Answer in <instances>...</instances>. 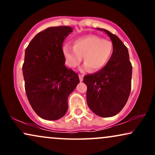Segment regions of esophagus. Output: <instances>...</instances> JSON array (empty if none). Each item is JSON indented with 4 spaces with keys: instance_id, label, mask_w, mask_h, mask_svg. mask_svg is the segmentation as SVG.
<instances>
[{
    "instance_id": "1",
    "label": "esophagus",
    "mask_w": 155,
    "mask_h": 155,
    "mask_svg": "<svg viewBox=\"0 0 155 155\" xmlns=\"http://www.w3.org/2000/svg\"><path fill=\"white\" fill-rule=\"evenodd\" d=\"M79 77L80 81H83V77H84V76L82 75V74H79Z\"/></svg>"
}]
</instances>
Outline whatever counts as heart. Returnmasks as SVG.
Wrapping results in <instances>:
<instances>
[{
	"label": "heart",
	"instance_id": "b5f03b06",
	"mask_svg": "<svg viewBox=\"0 0 155 155\" xmlns=\"http://www.w3.org/2000/svg\"><path fill=\"white\" fill-rule=\"evenodd\" d=\"M114 51L111 41L103 39L96 35H87L76 40L74 48L66 45L63 53L68 65L76 68L84 58L83 71H91L101 70L108 63Z\"/></svg>",
	"mask_w": 155,
	"mask_h": 155
}]
</instances>
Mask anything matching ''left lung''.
<instances>
[{
  "label": "left lung",
  "instance_id": "8db88e82",
  "mask_svg": "<svg viewBox=\"0 0 155 155\" xmlns=\"http://www.w3.org/2000/svg\"><path fill=\"white\" fill-rule=\"evenodd\" d=\"M104 31L111 38L114 51L108 63L99 71L84 77L87 87V102L97 116L110 117L117 114L126 104L131 90L132 65L127 48L116 35Z\"/></svg>",
  "mask_w": 155,
  "mask_h": 155
}]
</instances>
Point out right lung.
Segmentation results:
<instances>
[{"label":"right lung","mask_w":155,"mask_h":155,"mask_svg":"<svg viewBox=\"0 0 155 155\" xmlns=\"http://www.w3.org/2000/svg\"><path fill=\"white\" fill-rule=\"evenodd\" d=\"M68 26L48 28L32 39L25 49L22 73L27 97L34 111L47 120H57L68 110V97L79 83L78 74L65 65V38Z\"/></svg>","instance_id":"right-lung-1"}]
</instances>
